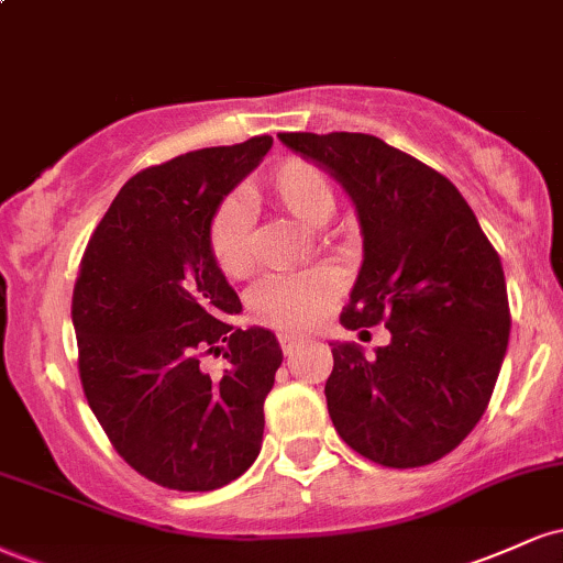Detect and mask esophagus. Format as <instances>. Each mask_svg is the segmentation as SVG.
<instances>
[{
	"mask_svg": "<svg viewBox=\"0 0 563 563\" xmlns=\"http://www.w3.org/2000/svg\"><path fill=\"white\" fill-rule=\"evenodd\" d=\"M277 341H280V349L286 357H290L294 352H299V346L303 344V339H299V335H294V333H280L277 335Z\"/></svg>",
	"mask_w": 563,
	"mask_h": 563,
	"instance_id": "34e87169",
	"label": "esophagus"
}]
</instances>
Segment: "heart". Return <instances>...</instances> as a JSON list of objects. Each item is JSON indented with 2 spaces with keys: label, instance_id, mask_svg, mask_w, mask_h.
I'll return each instance as SVG.
<instances>
[{
  "label": "heart",
  "instance_id": "obj_1",
  "mask_svg": "<svg viewBox=\"0 0 563 563\" xmlns=\"http://www.w3.org/2000/svg\"><path fill=\"white\" fill-rule=\"evenodd\" d=\"M264 198L309 228H322L335 211V190L325 172L303 158H286L264 179ZM209 254L230 280H241L254 269V219L241 198L217 206L209 222ZM344 275L335 267L277 275L251 294V318L280 333H307L325 318L331 303L344 294Z\"/></svg>",
  "mask_w": 563,
  "mask_h": 563
}]
</instances>
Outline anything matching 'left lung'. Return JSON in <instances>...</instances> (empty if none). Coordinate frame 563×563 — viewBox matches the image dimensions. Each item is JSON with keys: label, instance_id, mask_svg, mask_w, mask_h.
Returning a JSON list of instances; mask_svg holds the SVG:
<instances>
[{"label": "left lung", "instance_id": "8db88e82", "mask_svg": "<svg viewBox=\"0 0 563 563\" xmlns=\"http://www.w3.org/2000/svg\"><path fill=\"white\" fill-rule=\"evenodd\" d=\"M280 140L325 166L357 206L365 260L341 322L391 331L376 360L333 344L325 399L335 431L378 466H429L471 434L493 397L510 333L500 256L457 187L384 140Z\"/></svg>", "mask_w": 563, "mask_h": 563}]
</instances>
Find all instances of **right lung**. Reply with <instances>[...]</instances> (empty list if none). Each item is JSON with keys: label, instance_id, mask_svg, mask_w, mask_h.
I'll return each mask as SVG.
<instances>
[{"label": "right lung", "instance_id": "right-lung-1", "mask_svg": "<svg viewBox=\"0 0 563 563\" xmlns=\"http://www.w3.org/2000/svg\"><path fill=\"white\" fill-rule=\"evenodd\" d=\"M273 137L203 147L134 174L100 219L74 286L79 378L111 444L179 493L224 487L256 461L264 399L283 363L275 333L241 331V299L209 254L222 198ZM224 353L219 379L199 367Z\"/></svg>", "mask_w": 563, "mask_h": 563}]
</instances>
